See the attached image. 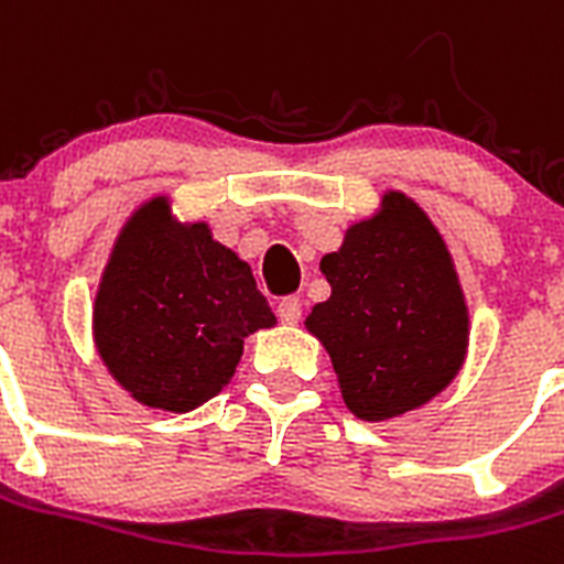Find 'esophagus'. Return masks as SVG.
Wrapping results in <instances>:
<instances>
[{
	"label": "esophagus",
	"instance_id": "34e87169",
	"mask_svg": "<svg viewBox=\"0 0 564 564\" xmlns=\"http://www.w3.org/2000/svg\"><path fill=\"white\" fill-rule=\"evenodd\" d=\"M275 312L278 317H281V323L295 326V323L301 321V301H297V297H283V301H278Z\"/></svg>",
	"mask_w": 564,
	"mask_h": 564
}]
</instances>
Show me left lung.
<instances>
[{"label": "left lung", "instance_id": "left-lung-1", "mask_svg": "<svg viewBox=\"0 0 564 564\" xmlns=\"http://www.w3.org/2000/svg\"><path fill=\"white\" fill-rule=\"evenodd\" d=\"M332 286L306 329L335 366L343 403L386 423L443 394L468 355V303L440 229L417 200L386 189L380 207L323 254Z\"/></svg>", "mask_w": 564, "mask_h": 564}]
</instances>
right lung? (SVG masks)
Here are the masks:
<instances>
[{"mask_svg": "<svg viewBox=\"0 0 564 564\" xmlns=\"http://www.w3.org/2000/svg\"><path fill=\"white\" fill-rule=\"evenodd\" d=\"M275 323L249 263L207 221H178L170 195L127 218L93 301V343L112 380L173 414L213 400L241 364L243 337Z\"/></svg>", "mask_w": 564, "mask_h": 564, "instance_id": "right-lung-1", "label": "right lung"}]
</instances>
